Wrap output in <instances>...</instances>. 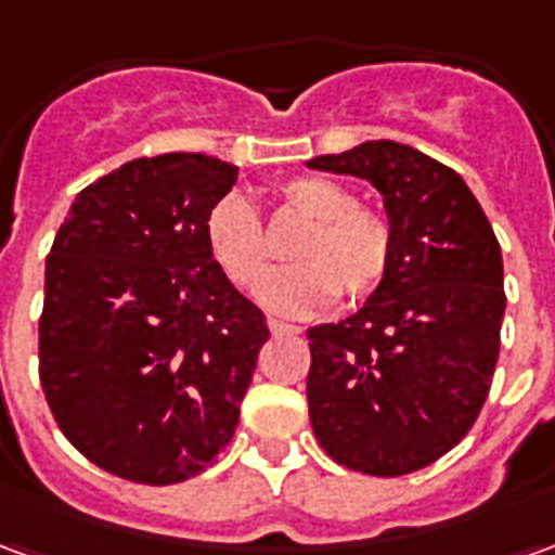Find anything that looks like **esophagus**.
Instances as JSON below:
<instances>
[{
    "label": "esophagus",
    "mask_w": 555,
    "mask_h": 555,
    "mask_svg": "<svg viewBox=\"0 0 555 555\" xmlns=\"http://www.w3.org/2000/svg\"><path fill=\"white\" fill-rule=\"evenodd\" d=\"M270 333L273 336H297L300 333V326H294V324H285V321H276V318H270Z\"/></svg>",
    "instance_id": "34e87169"
}]
</instances>
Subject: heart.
Returning <instances> with one entry per match:
<instances>
[{
    "instance_id": "heart-1",
    "label": "heart",
    "mask_w": 555,
    "mask_h": 555,
    "mask_svg": "<svg viewBox=\"0 0 555 555\" xmlns=\"http://www.w3.org/2000/svg\"><path fill=\"white\" fill-rule=\"evenodd\" d=\"M285 205L312 219L291 246V261L258 288V302L285 318H309L345 300L369 297L392 264V229L384 217L365 207L348 186L330 178H294L282 186ZM207 249L222 273L255 288L270 270L273 253L255 205L243 193H225L205 219Z\"/></svg>"
}]
</instances>
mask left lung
Wrapping results in <instances>:
<instances>
[{
  "instance_id": "8db88e82",
  "label": "left lung",
  "mask_w": 555,
  "mask_h": 555,
  "mask_svg": "<svg viewBox=\"0 0 555 555\" xmlns=\"http://www.w3.org/2000/svg\"><path fill=\"white\" fill-rule=\"evenodd\" d=\"M306 166L372 183L392 229L389 273L360 312L309 330L314 437L348 469L408 476L464 440L488 398L500 243L464 178L416 147L377 139Z\"/></svg>"
}]
</instances>
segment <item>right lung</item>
<instances>
[{"label": "right lung", "instance_id": "1", "mask_svg": "<svg viewBox=\"0 0 555 555\" xmlns=\"http://www.w3.org/2000/svg\"><path fill=\"white\" fill-rule=\"evenodd\" d=\"M234 181L205 154L130 159L74 198L47 255L43 396L127 481L198 476L237 428L270 330L207 249V210Z\"/></svg>", "mask_w": 555, "mask_h": 555}]
</instances>
